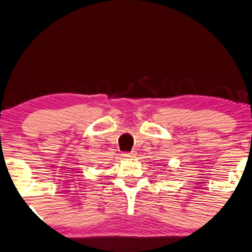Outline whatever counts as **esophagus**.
Instances as JSON below:
<instances>
[{"mask_svg": "<svg viewBox=\"0 0 252 252\" xmlns=\"http://www.w3.org/2000/svg\"><path fill=\"white\" fill-rule=\"evenodd\" d=\"M122 157L125 158V159H131V158L134 157V153L133 152H123Z\"/></svg>", "mask_w": 252, "mask_h": 252, "instance_id": "esophagus-1", "label": "esophagus"}]
</instances>
